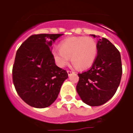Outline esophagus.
<instances>
[{
  "instance_id": "34e87169",
  "label": "esophagus",
  "mask_w": 133,
  "mask_h": 133,
  "mask_svg": "<svg viewBox=\"0 0 133 133\" xmlns=\"http://www.w3.org/2000/svg\"><path fill=\"white\" fill-rule=\"evenodd\" d=\"M67 73H68V75H69V76H70L71 75H72V74L75 73V72H72V71H70V70H67Z\"/></svg>"
}]
</instances>
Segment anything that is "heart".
<instances>
[{"mask_svg":"<svg viewBox=\"0 0 133 133\" xmlns=\"http://www.w3.org/2000/svg\"><path fill=\"white\" fill-rule=\"evenodd\" d=\"M98 55L97 42L91 37L75 36L60 43V49L53 48L52 55L55 63L61 68L69 63L70 57L74 67L87 70L93 65Z\"/></svg>","mask_w":133,"mask_h":133,"instance_id":"obj_1","label":"heart"}]
</instances>
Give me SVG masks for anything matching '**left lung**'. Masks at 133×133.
<instances>
[{"instance_id": "8db88e82", "label": "left lung", "mask_w": 133, "mask_h": 133, "mask_svg": "<svg viewBox=\"0 0 133 133\" xmlns=\"http://www.w3.org/2000/svg\"><path fill=\"white\" fill-rule=\"evenodd\" d=\"M98 38V55L89 70L78 74L79 81L77 91L81 100L89 106H100L114 96L122 76L121 54L105 38Z\"/></svg>"}]
</instances>
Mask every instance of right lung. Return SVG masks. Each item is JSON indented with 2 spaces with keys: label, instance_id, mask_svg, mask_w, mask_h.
Instances as JSON below:
<instances>
[{
  "label": "right lung",
  "instance_id": "obj_1",
  "mask_svg": "<svg viewBox=\"0 0 133 133\" xmlns=\"http://www.w3.org/2000/svg\"><path fill=\"white\" fill-rule=\"evenodd\" d=\"M63 34L32 35L17 50L12 68L16 92L30 106L38 109L55 101L66 78L65 70L56 65L51 46Z\"/></svg>",
  "mask_w": 133,
  "mask_h": 133
}]
</instances>
